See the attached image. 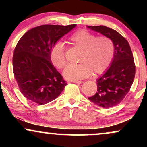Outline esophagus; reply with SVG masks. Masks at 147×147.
Segmentation results:
<instances>
[{
	"label": "esophagus",
	"instance_id": "34e87169",
	"mask_svg": "<svg viewBox=\"0 0 147 147\" xmlns=\"http://www.w3.org/2000/svg\"><path fill=\"white\" fill-rule=\"evenodd\" d=\"M72 82H74V83H75V84H82L83 83V82H82V81H78V80H73L72 81Z\"/></svg>",
	"mask_w": 147,
	"mask_h": 147
}]
</instances>
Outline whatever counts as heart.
<instances>
[{
    "label": "heart",
    "instance_id": "1",
    "mask_svg": "<svg viewBox=\"0 0 147 147\" xmlns=\"http://www.w3.org/2000/svg\"><path fill=\"white\" fill-rule=\"evenodd\" d=\"M72 45L82 50L78 64H71L65 68L63 76L69 80H77L92 75L104 73L110 66L115 54V45L109 37L97 36L85 30H80L69 38ZM50 59L55 66L59 69L65 67L66 59L65 48L61 42L52 47Z\"/></svg>",
    "mask_w": 147,
    "mask_h": 147
}]
</instances>
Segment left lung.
<instances>
[{"instance_id":"left-lung-1","label":"left lung","mask_w":147,"mask_h":147,"mask_svg":"<svg viewBox=\"0 0 147 147\" xmlns=\"http://www.w3.org/2000/svg\"><path fill=\"white\" fill-rule=\"evenodd\" d=\"M88 28L109 37L115 45L111 65L97 80V92L88 97L94 104L109 109L122 102L132 86L136 74L133 53L126 38L116 30L104 25H89Z\"/></svg>"}]
</instances>
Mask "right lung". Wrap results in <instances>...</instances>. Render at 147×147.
<instances>
[{"label": "right lung", "mask_w": 147, "mask_h": 147, "mask_svg": "<svg viewBox=\"0 0 147 147\" xmlns=\"http://www.w3.org/2000/svg\"><path fill=\"white\" fill-rule=\"evenodd\" d=\"M76 26L43 25L20 38L13 55V71L21 93L43 105L59 97L67 83L52 65L50 52L59 39Z\"/></svg>", "instance_id": "obj_1"}]
</instances>
